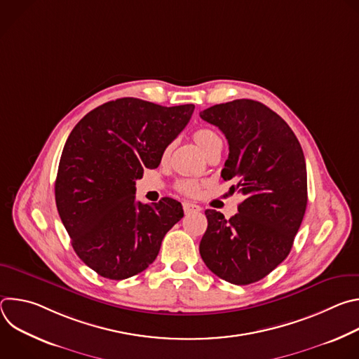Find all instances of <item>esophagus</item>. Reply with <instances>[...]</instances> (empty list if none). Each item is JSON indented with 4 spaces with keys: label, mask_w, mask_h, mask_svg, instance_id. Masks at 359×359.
Returning a JSON list of instances; mask_svg holds the SVG:
<instances>
[{
    "label": "esophagus",
    "mask_w": 359,
    "mask_h": 359,
    "mask_svg": "<svg viewBox=\"0 0 359 359\" xmlns=\"http://www.w3.org/2000/svg\"><path fill=\"white\" fill-rule=\"evenodd\" d=\"M183 210H184V213H193V212H200L201 208L197 206V204L190 203V201H184L183 203Z\"/></svg>",
    "instance_id": "obj_1"
}]
</instances>
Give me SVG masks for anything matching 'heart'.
<instances>
[{"label":"heart","instance_id":"obj_1","mask_svg":"<svg viewBox=\"0 0 359 359\" xmlns=\"http://www.w3.org/2000/svg\"><path fill=\"white\" fill-rule=\"evenodd\" d=\"M193 139L194 142L197 143V146L203 150L206 151L209 149V146L215 142V140H219V135L216 132H213L212 129H208V128H201V129H197L194 133H193ZM177 190L183 194H187V196H197L198 191H200V184L196 182V180H190V179H186V180H182L179 182L177 184Z\"/></svg>","mask_w":359,"mask_h":359}]
</instances>
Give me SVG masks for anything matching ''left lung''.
Wrapping results in <instances>:
<instances>
[{
    "mask_svg": "<svg viewBox=\"0 0 359 359\" xmlns=\"http://www.w3.org/2000/svg\"><path fill=\"white\" fill-rule=\"evenodd\" d=\"M229 142L222 170L244 200L229 220L206 210L200 255L212 273L237 285L270 274L285 260L306 208V168L301 144L285 121L266 105L236 99L200 112Z\"/></svg>",
    "mask_w": 359,
    "mask_h": 359,
    "instance_id": "obj_1",
    "label": "left lung"
}]
</instances>
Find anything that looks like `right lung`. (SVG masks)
<instances>
[{"label": "right lung", "instance_id": "1", "mask_svg": "<svg viewBox=\"0 0 359 359\" xmlns=\"http://www.w3.org/2000/svg\"><path fill=\"white\" fill-rule=\"evenodd\" d=\"M194 105L161 107L137 97L107 102L85 115L64 146L55 180L60 217L78 257L95 273L125 280L158 257L166 233L183 217L170 197L136 201L143 169L189 123Z\"/></svg>", "mask_w": 359, "mask_h": 359}]
</instances>
